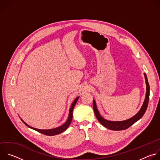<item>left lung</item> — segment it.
I'll return each mask as SVG.
<instances>
[{"mask_svg":"<svg viewBox=\"0 0 160 160\" xmlns=\"http://www.w3.org/2000/svg\"><path fill=\"white\" fill-rule=\"evenodd\" d=\"M146 80V97L145 100L144 101V103L141 108V109L139 111V112L134 115L133 117H132L130 119H128L127 120L124 121H108L106 119L103 118L100 113L98 111V109L97 108L96 103L94 100H93V109L94 111L95 115L98 120V121L106 128L112 130H122L128 128L130 126H132L133 123H135L136 122H138L139 119H141L142 116L144 115V113L147 109L149 99V85L148 83V80L147 78V76L146 73H144Z\"/></svg>","mask_w":160,"mask_h":160,"instance_id":"left-lung-1","label":"left lung"}]
</instances>
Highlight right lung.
<instances>
[{
	"label": "right lung",
	"instance_id": "right-lung-1",
	"mask_svg": "<svg viewBox=\"0 0 160 160\" xmlns=\"http://www.w3.org/2000/svg\"><path fill=\"white\" fill-rule=\"evenodd\" d=\"M79 97H77L75 100L73 102V103L71 105V107H70V111H69V116H68V118L66 120V122L63 124L61 126L59 127H57V128H53V129H48V130H41V129H37L36 128H33L32 127H30L29 125H28V124H27L23 120H22V119L21 121L23 122L27 126H28L29 128H32V129H33L41 133H43L44 135H50V136H52V135H58V134H59L62 132H63L64 131H65L68 128V127L70 126L71 122H72V118H73V108H74V106H75L78 99Z\"/></svg>",
	"mask_w": 160,
	"mask_h": 160
}]
</instances>
